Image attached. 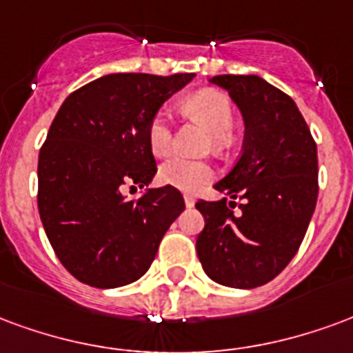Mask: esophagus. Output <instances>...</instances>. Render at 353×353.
<instances>
[{"label": "esophagus", "instance_id": "obj_1", "mask_svg": "<svg viewBox=\"0 0 353 353\" xmlns=\"http://www.w3.org/2000/svg\"><path fill=\"white\" fill-rule=\"evenodd\" d=\"M184 203H186L188 208H192L195 205V197H194V195L186 194V195H184Z\"/></svg>", "mask_w": 353, "mask_h": 353}]
</instances>
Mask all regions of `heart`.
<instances>
[{
	"mask_svg": "<svg viewBox=\"0 0 353 353\" xmlns=\"http://www.w3.org/2000/svg\"><path fill=\"white\" fill-rule=\"evenodd\" d=\"M184 109L201 120L212 135L210 145L216 150L228 148L231 143V128L235 122V110L233 103L228 95L218 90H199L184 101ZM146 145L156 158L167 156L173 148V130H171V118L167 110L154 112L146 125ZM214 179V169L207 161H195V159L174 158L167 159L159 169V180L167 186L176 188L186 194H195L205 188Z\"/></svg>",
	"mask_w": 353,
	"mask_h": 353,
	"instance_id": "obj_1",
	"label": "heart"
}]
</instances>
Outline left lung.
<instances>
[{
    "label": "left lung",
    "instance_id": "8db88e82",
    "mask_svg": "<svg viewBox=\"0 0 353 353\" xmlns=\"http://www.w3.org/2000/svg\"><path fill=\"white\" fill-rule=\"evenodd\" d=\"M243 112L244 145L214 188L243 199L205 201L197 256L208 279L252 290L279 276L299 250L318 199V152L292 97L258 74H218Z\"/></svg>",
    "mask_w": 353,
    "mask_h": 353
}]
</instances>
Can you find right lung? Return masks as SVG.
<instances>
[{
    "label": "right lung",
    "instance_id": "add662e5",
    "mask_svg": "<svg viewBox=\"0 0 353 353\" xmlns=\"http://www.w3.org/2000/svg\"><path fill=\"white\" fill-rule=\"evenodd\" d=\"M194 73H114L74 90L41 146L37 205L61 265L82 284L120 288L152 265L169 225L186 208L176 188L146 190L158 173L146 145L154 112Z\"/></svg>",
    "mask_w": 353,
    "mask_h": 353
}]
</instances>
